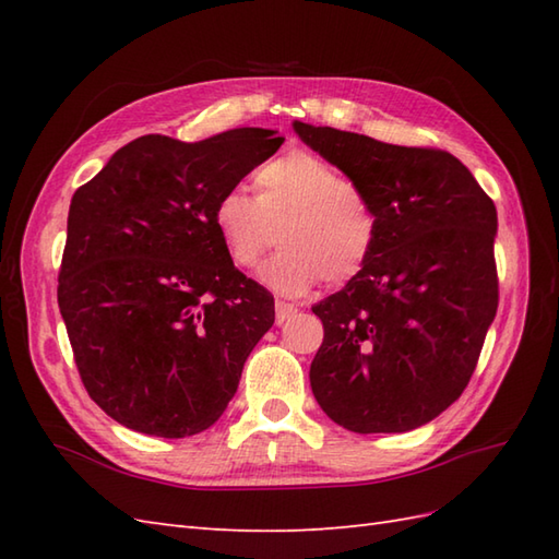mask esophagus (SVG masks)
Instances as JSON below:
<instances>
[{"label":"esophagus","mask_w":559,"mask_h":559,"mask_svg":"<svg viewBox=\"0 0 559 559\" xmlns=\"http://www.w3.org/2000/svg\"><path fill=\"white\" fill-rule=\"evenodd\" d=\"M293 314H298V307L290 305V302L276 300V322H278V324L286 322V319H290Z\"/></svg>","instance_id":"1"}]
</instances>
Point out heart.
I'll return each mask as SVG.
<instances>
[{
	"label": "heart",
	"mask_w": 559,
	"mask_h": 559,
	"mask_svg": "<svg viewBox=\"0 0 559 559\" xmlns=\"http://www.w3.org/2000/svg\"><path fill=\"white\" fill-rule=\"evenodd\" d=\"M213 225L240 269L257 266L278 230L283 249L261 269V281L288 298H300L324 278L334 286L358 278L379 235L377 209L365 189L307 151L261 165L254 197L242 189L225 192L213 209Z\"/></svg>",
	"instance_id": "obj_1"
}]
</instances>
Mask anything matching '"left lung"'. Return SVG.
I'll return each mask as SVG.
<instances>
[{"mask_svg":"<svg viewBox=\"0 0 559 559\" xmlns=\"http://www.w3.org/2000/svg\"><path fill=\"white\" fill-rule=\"evenodd\" d=\"M307 146L360 185L379 216L358 278L322 319L310 384L350 432H408L454 403L497 312V209L459 158L334 127L293 122Z\"/></svg>","mask_w":559,"mask_h":559,"instance_id":"obj_1","label":"left lung"}]
</instances>
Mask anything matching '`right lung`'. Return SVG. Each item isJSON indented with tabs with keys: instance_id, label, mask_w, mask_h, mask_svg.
<instances>
[{
	"instance_id": "right-lung-1",
	"label": "right lung",
	"mask_w": 559,
	"mask_h": 559,
	"mask_svg": "<svg viewBox=\"0 0 559 559\" xmlns=\"http://www.w3.org/2000/svg\"><path fill=\"white\" fill-rule=\"evenodd\" d=\"M281 144L259 127L139 136L71 197L59 312L88 396L129 430H209L273 326V295L235 269L213 209Z\"/></svg>"
}]
</instances>
